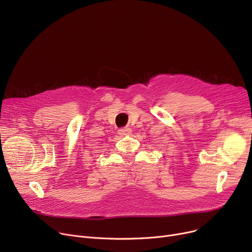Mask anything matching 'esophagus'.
Returning a JSON list of instances; mask_svg holds the SVG:
<instances>
[{
	"label": "esophagus",
	"mask_w": 252,
	"mask_h": 252,
	"mask_svg": "<svg viewBox=\"0 0 252 252\" xmlns=\"http://www.w3.org/2000/svg\"><path fill=\"white\" fill-rule=\"evenodd\" d=\"M131 133V130L129 127H124L118 130V134L121 136H126V135H129Z\"/></svg>",
	"instance_id": "esophagus-1"
}]
</instances>
